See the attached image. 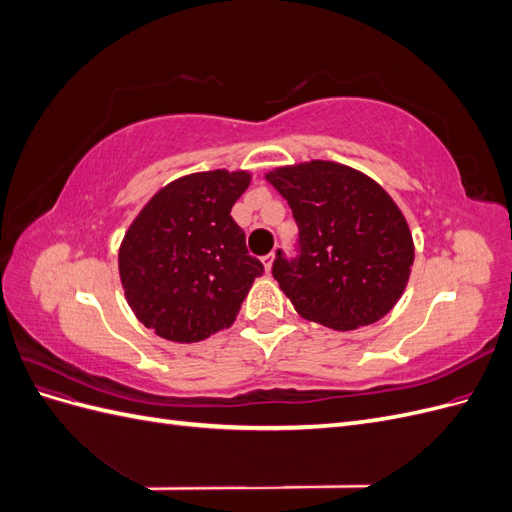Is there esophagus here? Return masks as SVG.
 <instances>
[{"mask_svg":"<svg viewBox=\"0 0 512 512\" xmlns=\"http://www.w3.org/2000/svg\"><path fill=\"white\" fill-rule=\"evenodd\" d=\"M273 260H275V254L271 252V254H267V256H262V265H265V269H267V273L271 271V267H273Z\"/></svg>","mask_w":512,"mask_h":512,"instance_id":"obj_1","label":"esophagus"}]
</instances>
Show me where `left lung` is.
<instances>
[{
    "label": "left lung",
    "mask_w": 512,
    "mask_h": 512,
    "mask_svg": "<svg viewBox=\"0 0 512 512\" xmlns=\"http://www.w3.org/2000/svg\"><path fill=\"white\" fill-rule=\"evenodd\" d=\"M267 181L299 226L297 256L277 250L273 277L307 318L337 331L374 324L404 292L414 245L393 198L359 170L314 160Z\"/></svg>",
    "instance_id": "8db88e82"
}]
</instances>
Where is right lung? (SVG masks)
Listing matches in <instances>:
<instances>
[{
  "label": "right lung",
  "instance_id": "add662e5",
  "mask_svg": "<svg viewBox=\"0 0 512 512\" xmlns=\"http://www.w3.org/2000/svg\"><path fill=\"white\" fill-rule=\"evenodd\" d=\"M247 185L243 170L181 177L132 222L119 275L132 312L156 335L192 344L230 327L252 282L265 273L230 215Z\"/></svg>",
  "mask_w": 512,
  "mask_h": 512
}]
</instances>
